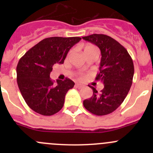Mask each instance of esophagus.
<instances>
[{"instance_id":"34e87169","label":"esophagus","mask_w":153,"mask_h":153,"mask_svg":"<svg viewBox=\"0 0 153 153\" xmlns=\"http://www.w3.org/2000/svg\"><path fill=\"white\" fill-rule=\"evenodd\" d=\"M75 86H76V88H78V89H81V88L84 87V85H82V84H75Z\"/></svg>"}]
</instances>
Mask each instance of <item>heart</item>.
Returning <instances> with one entry per match:
<instances>
[{"label":"heart","instance_id":"obj_1","mask_svg":"<svg viewBox=\"0 0 153 153\" xmlns=\"http://www.w3.org/2000/svg\"><path fill=\"white\" fill-rule=\"evenodd\" d=\"M97 49V48L94 45H92V44H86L85 47H84V53L89 52V51L91 50H93V49Z\"/></svg>","mask_w":153,"mask_h":153}]
</instances>
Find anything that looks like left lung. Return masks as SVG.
<instances>
[{"instance_id":"left-lung-1","label":"left lung","mask_w":153,"mask_h":153,"mask_svg":"<svg viewBox=\"0 0 153 153\" xmlns=\"http://www.w3.org/2000/svg\"><path fill=\"white\" fill-rule=\"evenodd\" d=\"M82 38L101 50L100 72L95 80H100L104 84L99 92L95 87L89 86L93 95L84 100L83 104L94 115H108L122 104L130 89L134 75L133 61L127 50L108 35L93 34Z\"/></svg>"}]
</instances>
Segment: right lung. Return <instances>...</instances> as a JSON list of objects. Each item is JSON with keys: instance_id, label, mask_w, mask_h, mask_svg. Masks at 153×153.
Segmentation results:
<instances>
[{"instance_id": "add662e5", "label": "right lung", "mask_w": 153, "mask_h": 153, "mask_svg": "<svg viewBox=\"0 0 153 153\" xmlns=\"http://www.w3.org/2000/svg\"><path fill=\"white\" fill-rule=\"evenodd\" d=\"M81 40L79 37H51L27 51L17 66V82L24 101L42 115H52L62 109L65 95L75 83L69 78L52 81V66L64 64L69 49Z\"/></svg>"}]
</instances>
